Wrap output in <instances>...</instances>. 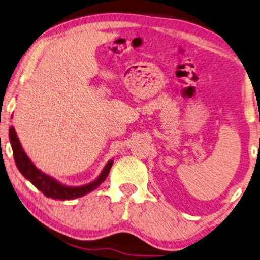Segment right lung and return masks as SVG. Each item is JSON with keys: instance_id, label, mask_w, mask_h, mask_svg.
<instances>
[{"instance_id": "right-lung-1", "label": "right lung", "mask_w": 260, "mask_h": 260, "mask_svg": "<svg viewBox=\"0 0 260 260\" xmlns=\"http://www.w3.org/2000/svg\"><path fill=\"white\" fill-rule=\"evenodd\" d=\"M9 138L11 149H13L14 159L17 166L18 171L21 172L22 175L26 180H29L32 185L38 188L46 198H51L54 200H73L81 198L83 195L90 193L94 189H96L101 183L106 180V178L109 174V171L113 166V159L106 164L103 167L101 173L95 180L90 181L89 183L82 186H69L65 185L57 179H54L51 175L44 173L43 171L36 167L35 164L31 161V159L27 157L26 153L24 152L21 142L17 137L16 130L14 126H10L9 129Z\"/></svg>"}]
</instances>
